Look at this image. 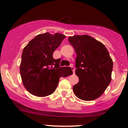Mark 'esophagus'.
Here are the masks:
<instances>
[{"label": "esophagus", "mask_w": 128, "mask_h": 128, "mask_svg": "<svg viewBox=\"0 0 128 128\" xmlns=\"http://www.w3.org/2000/svg\"><path fill=\"white\" fill-rule=\"evenodd\" d=\"M70 67H71V69H72V70L73 71V73H75V68L74 67V66H72V65H71L70 66Z\"/></svg>", "instance_id": "1"}]
</instances>
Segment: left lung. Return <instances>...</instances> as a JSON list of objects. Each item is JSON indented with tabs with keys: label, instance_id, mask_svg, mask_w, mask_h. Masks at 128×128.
<instances>
[{
	"label": "left lung",
	"instance_id": "8db88e82",
	"mask_svg": "<svg viewBox=\"0 0 128 128\" xmlns=\"http://www.w3.org/2000/svg\"><path fill=\"white\" fill-rule=\"evenodd\" d=\"M68 40L77 54L76 74L79 82L73 86L74 94L83 100L98 99L112 80V59L104 45L88 35H74Z\"/></svg>",
	"mask_w": 128,
	"mask_h": 128
}]
</instances>
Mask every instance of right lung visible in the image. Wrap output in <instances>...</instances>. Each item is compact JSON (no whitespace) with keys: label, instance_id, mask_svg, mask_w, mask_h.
Returning a JSON list of instances; mask_svg holds the SVG:
<instances>
[{"label":"right lung","instance_id":"right-lung-1","mask_svg":"<svg viewBox=\"0 0 128 128\" xmlns=\"http://www.w3.org/2000/svg\"><path fill=\"white\" fill-rule=\"evenodd\" d=\"M65 37L58 32L40 34L24 48L20 76L24 86L31 94L37 97L49 96L56 89L61 77L72 74L70 67H60L61 59L52 57Z\"/></svg>","mask_w":128,"mask_h":128}]
</instances>
